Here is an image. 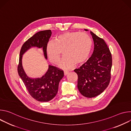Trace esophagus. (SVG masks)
Instances as JSON below:
<instances>
[{"label":"esophagus","instance_id":"esophagus-1","mask_svg":"<svg viewBox=\"0 0 131 131\" xmlns=\"http://www.w3.org/2000/svg\"><path fill=\"white\" fill-rule=\"evenodd\" d=\"M68 73H69V71H67V70H65V71H64V75H65V76H66Z\"/></svg>","mask_w":131,"mask_h":131}]
</instances>
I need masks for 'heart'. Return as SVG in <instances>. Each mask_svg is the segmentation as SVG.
Here are the masks:
<instances>
[{"instance_id":"obj_1","label":"heart","mask_w":131,"mask_h":131,"mask_svg":"<svg viewBox=\"0 0 131 131\" xmlns=\"http://www.w3.org/2000/svg\"><path fill=\"white\" fill-rule=\"evenodd\" d=\"M92 47L90 36L84 32H66L58 36L54 41L49 42L46 47V52L50 61L57 64L63 51L64 57L59 66L69 69L84 63L89 58Z\"/></svg>"}]
</instances>
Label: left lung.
Wrapping results in <instances>:
<instances>
[{
    "label": "left lung",
    "instance_id": "obj_1",
    "mask_svg": "<svg viewBox=\"0 0 131 131\" xmlns=\"http://www.w3.org/2000/svg\"><path fill=\"white\" fill-rule=\"evenodd\" d=\"M85 30L88 31V29ZM94 44L91 57L74 71L78 74V88L81 94L89 98L101 94L111 79L112 56L104 40L92 31Z\"/></svg>",
    "mask_w": 131,
    "mask_h": 131
}]
</instances>
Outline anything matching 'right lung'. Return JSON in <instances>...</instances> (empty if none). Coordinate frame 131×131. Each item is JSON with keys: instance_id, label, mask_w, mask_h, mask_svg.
<instances>
[{"instance_id": "add662e5", "label": "right lung", "mask_w": 131, "mask_h": 131, "mask_svg": "<svg viewBox=\"0 0 131 131\" xmlns=\"http://www.w3.org/2000/svg\"><path fill=\"white\" fill-rule=\"evenodd\" d=\"M51 30L39 31L25 41L21 49L17 71L30 96L36 100L46 102L57 95L60 80L64 76L63 70L49 65L46 73L40 78L31 79L25 73L22 64V55L32 47L42 48L45 58L47 59L46 47L51 36Z\"/></svg>"}]
</instances>
